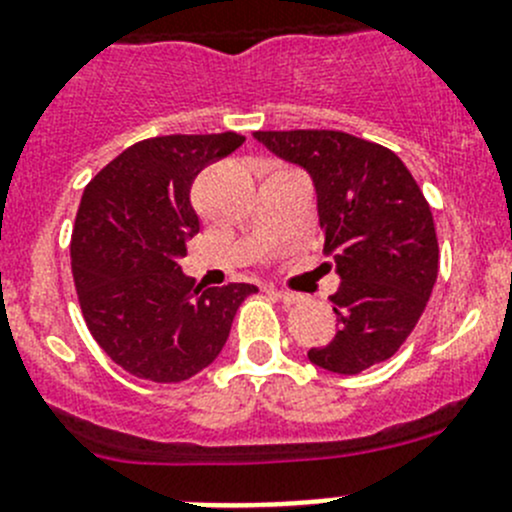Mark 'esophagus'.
Returning <instances> with one entry per match:
<instances>
[{
	"instance_id": "esophagus-1",
	"label": "esophagus",
	"mask_w": 512,
	"mask_h": 512,
	"mask_svg": "<svg viewBox=\"0 0 512 512\" xmlns=\"http://www.w3.org/2000/svg\"><path fill=\"white\" fill-rule=\"evenodd\" d=\"M269 291L276 296V299L284 301V304H299V301H304V296L294 294V291H284V289H269Z\"/></svg>"
}]
</instances>
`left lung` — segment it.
<instances>
[{"label": "left lung", "mask_w": 512, "mask_h": 512, "mask_svg": "<svg viewBox=\"0 0 512 512\" xmlns=\"http://www.w3.org/2000/svg\"><path fill=\"white\" fill-rule=\"evenodd\" d=\"M253 138L309 173L324 256L339 276V329L309 362L359 374L392 357L412 334L437 281L432 211L407 165L369 140L339 130H259ZM329 264V266H332Z\"/></svg>", "instance_id": "8db88e82"}]
</instances>
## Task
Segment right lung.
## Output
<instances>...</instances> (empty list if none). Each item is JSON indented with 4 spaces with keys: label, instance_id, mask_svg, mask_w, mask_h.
I'll list each match as a JSON object with an SVG mask.
<instances>
[{
    "label": "right lung",
    "instance_id": "right-lung-1",
    "mask_svg": "<svg viewBox=\"0 0 512 512\" xmlns=\"http://www.w3.org/2000/svg\"><path fill=\"white\" fill-rule=\"evenodd\" d=\"M243 135H163L130 145L82 193L72 276L87 329L125 372L183 382L221 354L253 284L193 286L178 261L201 221L191 186Z\"/></svg>",
    "mask_w": 512,
    "mask_h": 512
}]
</instances>
